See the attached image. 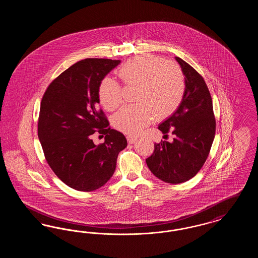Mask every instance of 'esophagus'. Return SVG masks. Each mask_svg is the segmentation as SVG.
Instances as JSON below:
<instances>
[{
  "label": "esophagus",
  "mask_w": 258,
  "mask_h": 258,
  "mask_svg": "<svg viewBox=\"0 0 258 258\" xmlns=\"http://www.w3.org/2000/svg\"><path fill=\"white\" fill-rule=\"evenodd\" d=\"M126 139H127V142L130 144H133V143H135V141H136V137L133 136V135H127Z\"/></svg>",
  "instance_id": "esophagus-1"
}]
</instances>
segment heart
<instances>
[{
    "label": "heart",
    "mask_w": 258,
    "mask_h": 258,
    "mask_svg": "<svg viewBox=\"0 0 258 258\" xmlns=\"http://www.w3.org/2000/svg\"><path fill=\"white\" fill-rule=\"evenodd\" d=\"M119 76L128 86L137 87L135 100L119 111L113 119L114 126L127 135H138L157 117L166 118L178 109L185 92V80L181 68L161 58L141 55L123 63ZM98 98L107 110L123 103L122 88L111 77L98 85Z\"/></svg>",
    "instance_id": "obj_1"
}]
</instances>
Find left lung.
<instances>
[{"instance_id":"left-lung-1","label":"left lung","mask_w":258,"mask_h":258,"mask_svg":"<svg viewBox=\"0 0 258 258\" xmlns=\"http://www.w3.org/2000/svg\"><path fill=\"white\" fill-rule=\"evenodd\" d=\"M175 59L184 75V98L159 125L163 135L171 131L175 137L172 142L156 143L146 160L151 172L169 184L184 183L197 175L208 158L216 132L213 101L203 77L181 58Z\"/></svg>"}]
</instances>
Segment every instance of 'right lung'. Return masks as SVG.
I'll return each mask as SVG.
<instances>
[{
	"label": "right lung",
	"instance_id": "1",
	"mask_svg": "<svg viewBox=\"0 0 258 258\" xmlns=\"http://www.w3.org/2000/svg\"><path fill=\"white\" fill-rule=\"evenodd\" d=\"M120 62L77 61L52 81L41 99L37 135L45 159L58 178L76 190L92 191L106 184L127 145L98 107V85ZM95 132L106 135L102 145L93 143Z\"/></svg>",
	"mask_w": 258,
	"mask_h": 258
}]
</instances>
